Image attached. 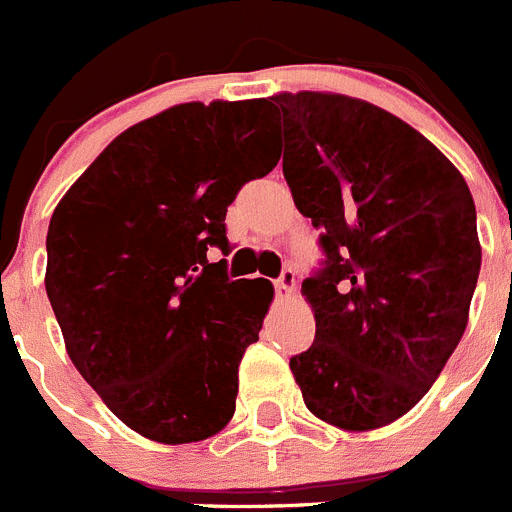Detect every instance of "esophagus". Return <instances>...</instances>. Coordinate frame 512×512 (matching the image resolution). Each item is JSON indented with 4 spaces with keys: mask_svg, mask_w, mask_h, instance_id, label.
Here are the masks:
<instances>
[{
    "mask_svg": "<svg viewBox=\"0 0 512 512\" xmlns=\"http://www.w3.org/2000/svg\"><path fill=\"white\" fill-rule=\"evenodd\" d=\"M295 284H297L295 269H284L282 277H279L277 282H274V287H277L279 300H287V297L292 295V289H295Z\"/></svg>",
    "mask_w": 512,
    "mask_h": 512,
    "instance_id": "1",
    "label": "esophagus"
}]
</instances>
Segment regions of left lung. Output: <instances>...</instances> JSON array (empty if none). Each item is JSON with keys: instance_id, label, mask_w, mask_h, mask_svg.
Masks as SVG:
<instances>
[{"instance_id": "left-lung-1", "label": "left lung", "mask_w": 512, "mask_h": 512, "mask_svg": "<svg viewBox=\"0 0 512 512\" xmlns=\"http://www.w3.org/2000/svg\"><path fill=\"white\" fill-rule=\"evenodd\" d=\"M284 179L320 230L302 282L315 341L289 359L315 418L361 433L413 410L469 320L482 248L464 176L392 112L333 92H282Z\"/></svg>"}]
</instances>
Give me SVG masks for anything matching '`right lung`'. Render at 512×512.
Wrapping results in <instances>:
<instances>
[{
    "label": "right lung",
    "mask_w": 512,
    "mask_h": 512,
    "mask_svg": "<svg viewBox=\"0 0 512 512\" xmlns=\"http://www.w3.org/2000/svg\"><path fill=\"white\" fill-rule=\"evenodd\" d=\"M269 102H184L117 135L48 228L45 292L79 374L140 436L194 443L235 413L238 364L259 341L269 279H235L238 189L277 166Z\"/></svg>",
    "instance_id": "obj_1"
}]
</instances>
